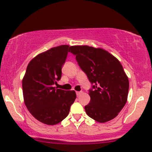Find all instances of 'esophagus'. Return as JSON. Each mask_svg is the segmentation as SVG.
<instances>
[{"mask_svg": "<svg viewBox=\"0 0 152 152\" xmlns=\"http://www.w3.org/2000/svg\"><path fill=\"white\" fill-rule=\"evenodd\" d=\"M81 94H82V91H76V95H77V96H79Z\"/></svg>", "mask_w": 152, "mask_h": 152, "instance_id": "obj_1", "label": "esophagus"}]
</instances>
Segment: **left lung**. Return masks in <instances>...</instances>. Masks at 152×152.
Wrapping results in <instances>:
<instances>
[{
  "label": "left lung",
  "mask_w": 152,
  "mask_h": 152,
  "mask_svg": "<svg viewBox=\"0 0 152 152\" xmlns=\"http://www.w3.org/2000/svg\"><path fill=\"white\" fill-rule=\"evenodd\" d=\"M78 66L92 83L91 102L84 106L89 117L105 123L117 116L127 102L129 78L123 66L107 50L88 46H73Z\"/></svg>",
  "instance_id": "left-lung-1"
}]
</instances>
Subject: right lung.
<instances>
[{
    "mask_svg": "<svg viewBox=\"0 0 152 152\" xmlns=\"http://www.w3.org/2000/svg\"><path fill=\"white\" fill-rule=\"evenodd\" d=\"M70 47H53L29 62L22 80L25 105L35 118L47 125L60 123L69 114L76 98L74 91H64L53 85L61 78V68Z\"/></svg>",
    "mask_w": 152,
    "mask_h": 152,
    "instance_id": "1",
    "label": "right lung"
}]
</instances>
